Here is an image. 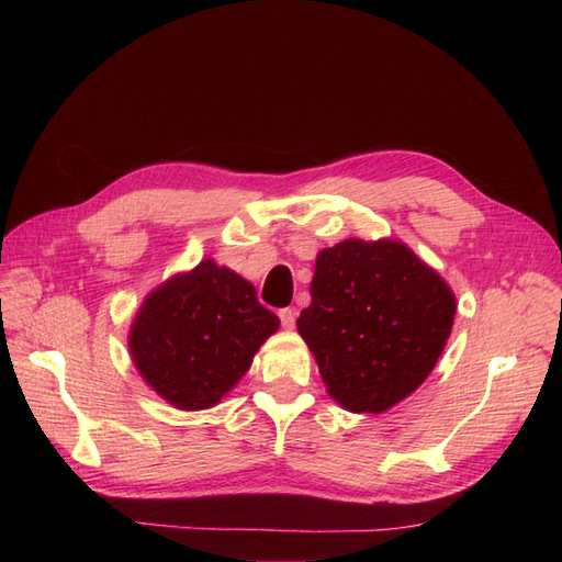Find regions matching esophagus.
<instances>
[{
    "label": "esophagus",
    "mask_w": 562,
    "mask_h": 562,
    "mask_svg": "<svg viewBox=\"0 0 562 562\" xmlns=\"http://www.w3.org/2000/svg\"><path fill=\"white\" fill-rule=\"evenodd\" d=\"M280 321H282V326L284 328H294V324H296V308L294 306H288V308H280Z\"/></svg>",
    "instance_id": "esophagus-1"
}]
</instances>
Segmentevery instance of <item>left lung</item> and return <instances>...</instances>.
Masks as SVG:
<instances>
[{"instance_id": "8db88e82", "label": "left lung", "mask_w": 562, "mask_h": 562, "mask_svg": "<svg viewBox=\"0 0 562 562\" xmlns=\"http://www.w3.org/2000/svg\"><path fill=\"white\" fill-rule=\"evenodd\" d=\"M312 304L296 330L328 396L350 413H384L432 372L451 336L457 296L396 238H345L318 250Z\"/></svg>"}]
</instances>
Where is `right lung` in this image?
<instances>
[{"label": "right lung", "instance_id": "obj_1", "mask_svg": "<svg viewBox=\"0 0 562 562\" xmlns=\"http://www.w3.org/2000/svg\"><path fill=\"white\" fill-rule=\"evenodd\" d=\"M280 318L256 288L212 258L154 288L130 324L127 348L145 384L178 411L217 405Z\"/></svg>", "mask_w": 562, "mask_h": 562}]
</instances>
